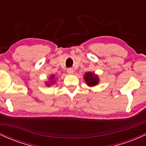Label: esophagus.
Wrapping results in <instances>:
<instances>
[{"instance_id":"34e87169","label":"esophagus","mask_w":146,"mask_h":146,"mask_svg":"<svg viewBox=\"0 0 146 146\" xmlns=\"http://www.w3.org/2000/svg\"><path fill=\"white\" fill-rule=\"evenodd\" d=\"M73 72H74V71H73V68H68V69H67V73H68V74H69V75H71V74H73Z\"/></svg>"}]
</instances>
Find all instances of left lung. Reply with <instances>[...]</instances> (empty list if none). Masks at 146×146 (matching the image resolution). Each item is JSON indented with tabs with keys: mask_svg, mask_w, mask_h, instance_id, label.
I'll list each match as a JSON object with an SVG mask.
<instances>
[{
	"mask_svg": "<svg viewBox=\"0 0 146 146\" xmlns=\"http://www.w3.org/2000/svg\"><path fill=\"white\" fill-rule=\"evenodd\" d=\"M84 80L86 83L87 86L90 87L96 86L100 82L99 76L93 72H86L84 75Z\"/></svg>",
	"mask_w": 146,
	"mask_h": 146,
	"instance_id": "8db88e82",
	"label": "left lung"
}]
</instances>
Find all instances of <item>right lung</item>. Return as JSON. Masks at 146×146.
<instances>
[{
  "instance_id": "1",
  "label": "right lung",
  "mask_w": 146,
  "mask_h": 146,
  "mask_svg": "<svg viewBox=\"0 0 146 146\" xmlns=\"http://www.w3.org/2000/svg\"><path fill=\"white\" fill-rule=\"evenodd\" d=\"M56 82V80H55V75L52 74L49 76L48 81L45 82V84H46V86H52V85L54 84Z\"/></svg>"
}]
</instances>
